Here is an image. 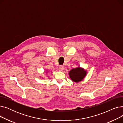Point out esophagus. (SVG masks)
<instances>
[{"instance_id": "obj_1", "label": "esophagus", "mask_w": 123, "mask_h": 123, "mask_svg": "<svg viewBox=\"0 0 123 123\" xmlns=\"http://www.w3.org/2000/svg\"><path fill=\"white\" fill-rule=\"evenodd\" d=\"M64 69H65V68H64L63 66H60L59 67V70L61 71H63Z\"/></svg>"}]
</instances>
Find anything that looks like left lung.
Wrapping results in <instances>:
<instances>
[{
	"instance_id": "1",
	"label": "left lung",
	"mask_w": 123,
	"mask_h": 123,
	"mask_svg": "<svg viewBox=\"0 0 123 123\" xmlns=\"http://www.w3.org/2000/svg\"><path fill=\"white\" fill-rule=\"evenodd\" d=\"M87 71L83 68L78 67L69 71V75L70 79L75 83L82 81L85 78Z\"/></svg>"
}]
</instances>
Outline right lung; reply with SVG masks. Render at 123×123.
Wrapping results in <instances>:
<instances>
[{
  "label": "right lung",
  "instance_id": "add662e5",
  "mask_svg": "<svg viewBox=\"0 0 123 123\" xmlns=\"http://www.w3.org/2000/svg\"><path fill=\"white\" fill-rule=\"evenodd\" d=\"M48 72H49V71H47V70H46V73H47Z\"/></svg>",
  "mask_w": 123,
  "mask_h": 123
}]
</instances>
